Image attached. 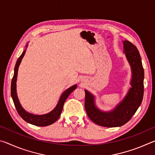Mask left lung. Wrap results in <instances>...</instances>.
I'll list each match as a JSON object with an SVG mask.
<instances>
[{
    "mask_svg": "<svg viewBox=\"0 0 155 155\" xmlns=\"http://www.w3.org/2000/svg\"><path fill=\"white\" fill-rule=\"evenodd\" d=\"M124 52L131 69L130 87L121 101L111 111H104L96 104L95 96L85 90V108L95 124L104 127H117L127 123L141 105L143 96L144 71L137 48L127 40L122 41Z\"/></svg>",
    "mask_w": 155,
    "mask_h": 155,
    "instance_id": "1",
    "label": "left lung"
}]
</instances>
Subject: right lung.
<instances>
[{
  "mask_svg": "<svg viewBox=\"0 0 155 155\" xmlns=\"http://www.w3.org/2000/svg\"><path fill=\"white\" fill-rule=\"evenodd\" d=\"M28 46V43L26 45L25 49L22 53L20 56L19 58L17 60L16 64H15V68H14V77H13L12 81V85H11V94L12 98L14 101V105L15 107L18 114L20 115L22 118L29 124L38 126V127H46V126L51 125L55 122L62 112L63 107H64V104L65 101L70 94H71L73 91H74L76 88L77 87V85H74L71 86V87L65 90L64 92L62 93L61 96H60V98L59 100L58 103L56 107L52 110L49 113H47L46 114L42 115H35L28 113V111L23 108L21 105V104L18 99V97L17 95V91H16V82H17V77H18V68L20 66V64L22 59L25 56V54L26 52V50Z\"/></svg>",
  "mask_w": 155,
  "mask_h": 155,
  "instance_id": "add662e5",
  "label": "right lung"
}]
</instances>
